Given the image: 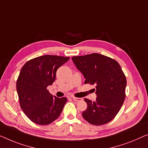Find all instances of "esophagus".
<instances>
[{
    "mask_svg": "<svg viewBox=\"0 0 148 148\" xmlns=\"http://www.w3.org/2000/svg\"><path fill=\"white\" fill-rule=\"evenodd\" d=\"M72 99H73L74 101H76V102H78V101H81V99H80V98H77V97H72Z\"/></svg>",
    "mask_w": 148,
    "mask_h": 148,
    "instance_id": "obj_1",
    "label": "esophagus"
}]
</instances>
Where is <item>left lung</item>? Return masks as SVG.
<instances>
[{
  "label": "left lung",
  "mask_w": 148,
  "mask_h": 148,
  "mask_svg": "<svg viewBox=\"0 0 148 148\" xmlns=\"http://www.w3.org/2000/svg\"><path fill=\"white\" fill-rule=\"evenodd\" d=\"M85 78L84 84H96L95 101L84 99L87 108L82 116L89 123L101 125L113 119L125 98L126 77L116 60L93 53L72 58Z\"/></svg>",
  "instance_id": "8db88e82"
}]
</instances>
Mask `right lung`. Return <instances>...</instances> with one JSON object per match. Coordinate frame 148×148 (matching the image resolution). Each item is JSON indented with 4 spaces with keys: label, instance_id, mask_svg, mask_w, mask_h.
<instances>
[{
    "label": "right lung",
    "instance_id": "1",
    "mask_svg": "<svg viewBox=\"0 0 148 148\" xmlns=\"http://www.w3.org/2000/svg\"><path fill=\"white\" fill-rule=\"evenodd\" d=\"M69 57L45 55L27 62L16 80L20 106L27 116L36 124L48 125L61 114L67 98L51 95L47 87L56 80V71Z\"/></svg>",
    "mask_w": 148,
    "mask_h": 148
}]
</instances>
